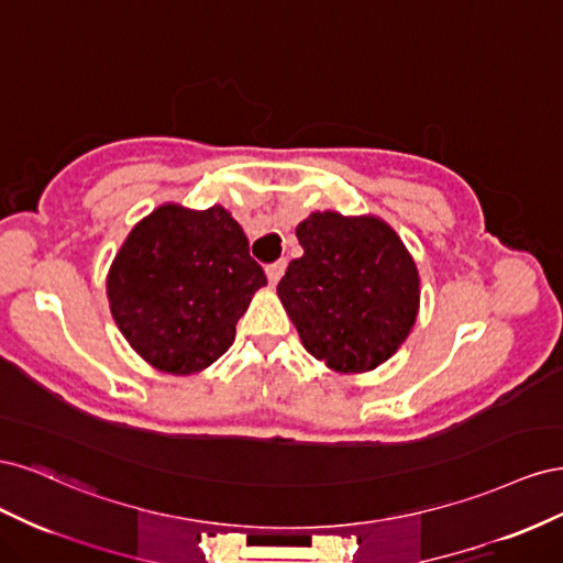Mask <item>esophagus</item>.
I'll return each instance as SVG.
<instances>
[{"label": "esophagus", "instance_id": "obj_1", "mask_svg": "<svg viewBox=\"0 0 563 563\" xmlns=\"http://www.w3.org/2000/svg\"><path fill=\"white\" fill-rule=\"evenodd\" d=\"M284 269H286V261H277V263H272V265H267V279H269V284L272 286H277V282L282 279V275H284Z\"/></svg>", "mask_w": 563, "mask_h": 563}]
</instances>
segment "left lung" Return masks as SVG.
Segmentation results:
<instances>
[{"label":"left lung","instance_id":"left-lung-1","mask_svg":"<svg viewBox=\"0 0 563 563\" xmlns=\"http://www.w3.org/2000/svg\"><path fill=\"white\" fill-rule=\"evenodd\" d=\"M302 255L277 286L300 343L335 373H366L416 327L420 277L401 236L378 216L314 211L298 223Z\"/></svg>","mask_w":563,"mask_h":563}]
</instances>
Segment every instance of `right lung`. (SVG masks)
<instances>
[{
	"label": "right lung",
	"mask_w": 563,
	"mask_h": 563,
	"mask_svg": "<svg viewBox=\"0 0 563 563\" xmlns=\"http://www.w3.org/2000/svg\"><path fill=\"white\" fill-rule=\"evenodd\" d=\"M267 284L228 209L162 203L135 223L108 272L112 319L157 371L190 376L234 343V327Z\"/></svg>",
	"instance_id": "1"
}]
</instances>
